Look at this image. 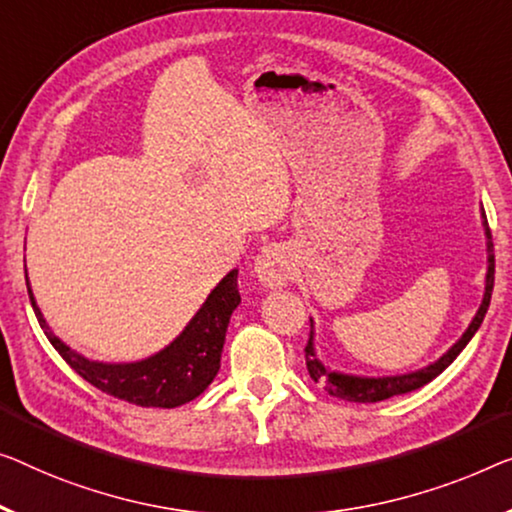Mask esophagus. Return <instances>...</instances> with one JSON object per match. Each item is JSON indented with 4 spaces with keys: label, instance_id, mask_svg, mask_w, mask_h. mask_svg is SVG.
I'll return each instance as SVG.
<instances>
[{
    "label": "esophagus",
    "instance_id": "34e87169",
    "mask_svg": "<svg viewBox=\"0 0 512 512\" xmlns=\"http://www.w3.org/2000/svg\"><path fill=\"white\" fill-rule=\"evenodd\" d=\"M255 276L264 287H282L292 278V264H289L285 248L266 246L255 259Z\"/></svg>",
    "mask_w": 512,
    "mask_h": 512
}]
</instances>
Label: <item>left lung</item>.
I'll return each instance as SVG.
<instances>
[{"instance_id": "1", "label": "left lung", "mask_w": 512, "mask_h": 512, "mask_svg": "<svg viewBox=\"0 0 512 512\" xmlns=\"http://www.w3.org/2000/svg\"><path fill=\"white\" fill-rule=\"evenodd\" d=\"M485 216V213H483ZM485 225V234H487V280H485V296L483 303L476 312L474 322L469 324V329L464 331V335L455 345L448 349V352L439 358L437 363L427 365V368L418 370V372H409V375H400V377H379V379H368V377H352V375H340V372H331L326 370L319 358L315 354V347H312V335L305 345V365H308V372L312 381H322L326 391H329L333 398L347 400V402H381L393 398V395H404L416 391L425 384H430L434 377H439L448 365H451L457 354L462 352L464 347L469 345V340L474 338V333L478 331V326L483 324L485 312L490 308V299H492V289H494V243H492V232L487 220H483Z\"/></svg>"}]
</instances>
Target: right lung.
<instances>
[{
	"label": "right lung",
	"mask_w": 512,
	"mask_h": 512,
	"mask_svg": "<svg viewBox=\"0 0 512 512\" xmlns=\"http://www.w3.org/2000/svg\"><path fill=\"white\" fill-rule=\"evenodd\" d=\"M236 276H239V271H230L218 282V287L209 294L200 312L190 319V324L170 347H165L156 356L144 358L140 363H96L73 352L45 324L29 280L27 292L34 315L48 335L50 345L82 379L96 386L98 391L117 400L137 404V407L172 409L195 400L218 375L227 324H230L234 308L241 303Z\"/></svg>",
	"instance_id": "right-lung-1"
}]
</instances>
